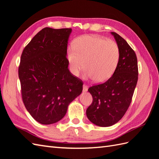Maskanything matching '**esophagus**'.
<instances>
[{"instance_id":"obj_1","label":"esophagus","mask_w":159,"mask_h":159,"mask_svg":"<svg viewBox=\"0 0 159 159\" xmlns=\"http://www.w3.org/2000/svg\"><path fill=\"white\" fill-rule=\"evenodd\" d=\"M83 92H87L88 91V87L86 85V84H83Z\"/></svg>"}]
</instances>
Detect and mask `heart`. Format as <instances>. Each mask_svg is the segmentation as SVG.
I'll return each instance as SVG.
<instances>
[{
    "label": "heart",
    "mask_w": 159,
    "mask_h": 159,
    "mask_svg": "<svg viewBox=\"0 0 159 159\" xmlns=\"http://www.w3.org/2000/svg\"><path fill=\"white\" fill-rule=\"evenodd\" d=\"M67 52L70 70L76 76L86 70L85 76L96 82L112 76L119 60V49L116 42L95 35H84L74 41Z\"/></svg>",
    "instance_id": "heart-1"
}]
</instances>
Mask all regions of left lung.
<instances>
[{
  "instance_id": "obj_1",
  "label": "left lung",
  "mask_w": 159,
  "mask_h": 159,
  "mask_svg": "<svg viewBox=\"0 0 159 159\" xmlns=\"http://www.w3.org/2000/svg\"><path fill=\"white\" fill-rule=\"evenodd\" d=\"M119 49V60L113 75L88 91L93 102L87 109L88 119L99 127H110L119 122L129 106L138 79V60L126 40L111 32Z\"/></svg>"
}]
</instances>
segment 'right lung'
<instances>
[{"instance_id":"obj_1","label":"right lung","mask_w":159,"mask_h":159,"mask_svg":"<svg viewBox=\"0 0 159 159\" xmlns=\"http://www.w3.org/2000/svg\"><path fill=\"white\" fill-rule=\"evenodd\" d=\"M71 32V28H43L22 52L18 70L22 99L40 124L60 121L82 93L83 81L70 72L66 57Z\"/></svg>"}]
</instances>
